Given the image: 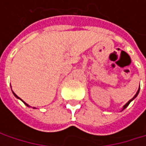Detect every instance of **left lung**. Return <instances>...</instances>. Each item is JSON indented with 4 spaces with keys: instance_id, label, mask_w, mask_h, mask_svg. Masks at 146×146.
Listing matches in <instances>:
<instances>
[{
    "instance_id": "left-lung-1",
    "label": "left lung",
    "mask_w": 146,
    "mask_h": 146,
    "mask_svg": "<svg viewBox=\"0 0 146 146\" xmlns=\"http://www.w3.org/2000/svg\"><path fill=\"white\" fill-rule=\"evenodd\" d=\"M139 89L138 90V91H137V93L135 94V96H133V97L132 98L131 100H129V102H127V103H126V104H125V105H124V106H123V109H122V111H123V110H124V109H125V108H126V107H127V106H128L129 105V103H130V102H131L132 101H133V100L134 99V98H136V97H137V96H138V94H139Z\"/></svg>"
}]
</instances>
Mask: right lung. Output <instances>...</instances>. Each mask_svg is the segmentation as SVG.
I'll list each match as a JSON object with an SVG mask.
<instances>
[{
    "instance_id": "obj_1",
    "label": "right lung",
    "mask_w": 146,
    "mask_h": 146,
    "mask_svg": "<svg viewBox=\"0 0 146 146\" xmlns=\"http://www.w3.org/2000/svg\"><path fill=\"white\" fill-rule=\"evenodd\" d=\"M13 95H14V96H15V97H16V98H17V99H19V100H21V99H20V98H19V97H18V96H17V95L15 94V93H14V92H13ZM21 101H22V100H21ZM22 102H23V103H24V104H25V105H26L27 106H29V105H28L27 103H25V102H23V101H22ZM34 108H35V107H34Z\"/></svg>"
}]
</instances>
